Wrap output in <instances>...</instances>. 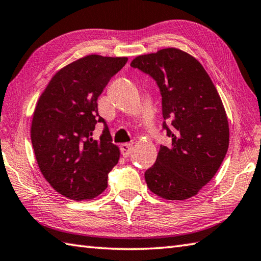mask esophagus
Listing matches in <instances>:
<instances>
[{
    "instance_id": "esophagus-1",
    "label": "esophagus",
    "mask_w": 261,
    "mask_h": 261,
    "mask_svg": "<svg viewBox=\"0 0 261 261\" xmlns=\"http://www.w3.org/2000/svg\"><path fill=\"white\" fill-rule=\"evenodd\" d=\"M120 151H121V154L127 158V156H129V154L132 153L133 151V144L130 143H124L120 145Z\"/></svg>"
}]
</instances>
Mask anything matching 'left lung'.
I'll return each instance as SVG.
<instances>
[{
	"instance_id": "8db88e82",
	"label": "left lung",
	"mask_w": 261,
	"mask_h": 261,
	"mask_svg": "<svg viewBox=\"0 0 261 261\" xmlns=\"http://www.w3.org/2000/svg\"><path fill=\"white\" fill-rule=\"evenodd\" d=\"M130 66L155 81L162 127L171 137V145H161L155 164L145 171L147 188L166 200L189 199L217 173L228 149L222 99L202 65L178 48L139 56Z\"/></svg>"
}]
</instances>
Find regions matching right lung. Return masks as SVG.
Returning a JSON list of instances; mask_svg holds the SVG:
<instances>
[{
  "mask_svg": "<svg viewBox=\"0 0 261 261\" xmlns=\"http://www.w3.org/2000/svg\"><path fill=\"white\" fill-rule=\"evenodd\" d=\"M128 59L96 54L59 70L39 96L32 121V144L42 174L68 199H94L108 186V174L119 160L97 97ZM97 122L105 125L92 139Z\"/></svg>",
  "mask_w": 261,
  "mask_h": 261,
  "instance_id": "right-lung-1",
  "label": "right lung"
}]
</instances>
